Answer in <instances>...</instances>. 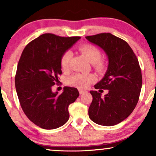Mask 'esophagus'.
<instances>
[{
	"label": "esophagus",
	"instance_id": "1",
	"mask_svg": "<svg viewBox=\"0 0 156 156\" xmlns=\"http://www.w3.org/2000/svg\"><path fill=\"white\" fill-rule=\"evenodd\" d=\"M85 92H87V91H84V90H82V89H79V94H84Z\"/></svg>",
	"mask_w": 156,
	"mask_h": 156
}]
</instances>
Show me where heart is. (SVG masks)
Returning a JSON list of instances; mask_svg holds the SVG:
<instances>
[{"label":"heart","mask_w":156,"mask_h":156,"mask_svg":"<svg viewBox=\"0 0 156 156\" xmlns=\"http://www.w3.org/2000/svg\"><path fill=\"white\" fill-rule=\"evenodd\" d=\"M78 49L84 55L93 67L98 72H103L105 68V63L101 59V52L95 46L89 44H82L78 46ZM72 53L65 51L61 57L60 64L62 69H67L72 58ZM68 83L80 89H87L95 80V77L90 73H75L68 78Z\"/></svg>","instance_id":"obj_1"}]
</instances>
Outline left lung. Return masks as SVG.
I'll list each match as a JSON object with an SVG mask.
<instances>
[{"label": "left lung", "mask_w": 156, "mask_h": 156, "mask_svg": "<svg viewBox=\"0 0 156 156\" xmlns=\"http://www.w3.org/2000/svg\"><path fill=\"white\" fill-rule=\"evenodd\" d=\"M86 38L101 47L108 58V70L94 85L100 92H90L92 102L89 117L98 125H115L133 112L139 101L142 85L139 61L129 44L112 34L101 33ZM102 89L109 90L103 98L100 93Z\"/></svg>", "instance_id": "1"}]
</instances>
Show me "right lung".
<instances>
[{"instance_id": "add662e5", "label": "right lung", "mask_w": 156, "mask_h": 156, "mask_svg": "<svg viewBox=\"0 0 156 156\" xmlns=\"http://www.w3.org/2000/svg\"><path fill=\"white\" fill-rule=\"evenodd\" d=\"M80 38L44 34L23 50L15 75V87L21 108L36 125L51 130L65 124L68 107L79 96L78 89L65 87L62 94L52 92L62 75L61 57Z\"/></svg>"}]
</instances>
